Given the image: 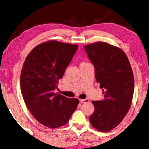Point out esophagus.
Instances as JSON below:
<instances>
[{
    "mask_svg": "<svg viewBox=\"0 0 149 149\" xmlns=\"http://www.w3.org/2000/svg\"><path fill=\"white\" fill-rule=\"evenodd\" d=\"M80 102H89V100L87 99V98H85V99H80Z\"/></svg>",
    "mask_w": 149,
    "mask_h": 149,
    "instance_id": "1",
    "label": "esophagus"
}]
</instances>
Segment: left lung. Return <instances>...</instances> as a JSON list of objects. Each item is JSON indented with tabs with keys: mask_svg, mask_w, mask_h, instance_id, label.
Segmentation results:
<instances>
[{
	"mask_svg": "<svg viewBox=\"0 0 149 149\" xmlns=\"http://www.w3.org/2000/svg\"><path fill=\"white\" fill-rule=\"evenodd\" d=\"M84 49L104 95L102 100L92 102L95 111L89 120L95 129L108 132L123 120L131 105L134 88L131 66L122 50L108 43L95 42Z\"/></svg>",
	"mask_w": 149,
	"mask_h": 149,
	"instance_id": "left-lung-1",
	"label": "left lung"
}]
</instances>
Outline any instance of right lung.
I'll use <instances>...</instances> for the list:
<instances>
[{
	"instance_id": "1",
	"label": "right lung",
	"mask_w": 149,
	"mask_h": 149,
	"mask_svg": "<svg viewBox=\"0 0 149 149\" xmlns=\"http://www.w3.org/2000/svg\"><path fill=\"white\" fill-rule=\"evenodd\" d=\"M77 49L48 41L34 48L22 66L20 85L25 104L36 120L51 129L67 124L79 102L54 93Z\"/></svg>"
}]
</instances>
